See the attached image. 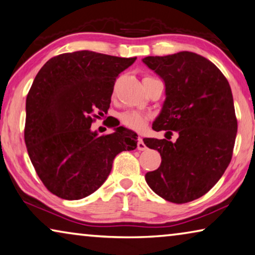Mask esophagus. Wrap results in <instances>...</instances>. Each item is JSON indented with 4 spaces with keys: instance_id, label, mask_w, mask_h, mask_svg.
Instances as JSON below:
<instances>
[{
    "instance_id": "esophagus-1",
    "label": "esophagus",
    "mask_w": 255,
    "mask_h": 255,
    "mask_svg": "<svg viewBox=\"0 0 255 255\" xmlns=\"http://www.w3.org/2000/svg\"><path fill=\"white\" fill-rule=\"evenodd\" d=\"M147 147H146V145L144 144V142H143V138H138V142H137V149H138V151H145V149H146Z\"/></svg>"
}]
</instances>
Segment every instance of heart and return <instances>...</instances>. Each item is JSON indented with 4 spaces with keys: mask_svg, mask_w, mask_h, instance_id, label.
I'll return each mask as SVG.
<instances>
[{
    "mask_svg": "<svg viewBox=\"0 0 255 255\" xmlns=\"http://www.w3.org/2000/svg\"><path fill=\"white\" fill-rule=\"evenodd\" d=\"M146 78H151V77H146ZM118 117L123 126L136 131L143 130L148 121L147 115H145L144 112H140L137 110H128V111L121 112Z\"/></svg>",
    "mask_w": 255,
    "mask_h": 255,
    "instance_id": "obj_1",
    "label": "heart"
}]
</instances>
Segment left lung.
Segmentation results:
<instances>
[{"label": "left lung", "mask_w": 255, "mask_h": 255, "mask_svg": "<svg viewBox=\"0 0 255 255\" xmlns=\"http://www.w3.org/2000/svg\"><path fill=\"white\" fill-rule=\"evenodd\" d=\"M143 62L165 85V101L152 128L178 132L175 143L143 139L162 159L145 180L162 199L187 203L207 194L232 160L237 132L232 90L216 64L193 52L146 56Z\"/></svg>", "instance_id": "8db88e82"}]
</instances>
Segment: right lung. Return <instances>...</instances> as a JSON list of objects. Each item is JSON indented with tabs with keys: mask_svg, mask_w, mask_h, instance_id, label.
<instances>
[{
	"mask_svg": "<svg viewBox=\"0 0 255 255\" xmlns=\"http://www.w3.org/2000/svg\"><path fill=\"white\" fill-rule=\"evenodd\" d=\"M135 60L77 51L50 59L36 75L26 100L25 143L52 194L91 195L110 175L116 155L137 147V134L117 124L109 135L91 130L110 108L117 77Z\"/></svg>",
	"mask_w": 255,
	"mask_h": 255,
	"instance_id": "add662e5",
	"label": "right lung"
}]
</instances>
